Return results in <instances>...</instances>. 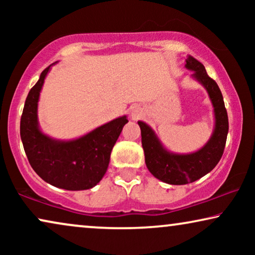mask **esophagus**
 Returning <instances> with one entry per match:
<instances>
[{"instance_id": "34e87169", "label": "esophagus", "mask_w": 255, "mask_h": 255, "mask_svg": "<svg viewBox=\"0 0 255 255\" xmlns=\"http://www.w3.org/2000/svg\"><path fill=\"white\" fill-rule=\"evenodd\" d=\"M142 116V110L140 109V108H137V107H134L133 109L131 110V118L133 121H137V120H139V118H140Z\"/></svg>"}]
</instances>
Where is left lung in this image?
Instances as JSON below:
<instances>
[{
  "instance_id": "obj_1",
  "label": "left lung",
  "mask_w": 255,
  "mask_h": 255,
  "mask_svg": "<svg viewBox=\"0 0 255 255\" xmlns=\"http://www.w3.org/2000/svg\"><path fill=\"white\" fill-rule=\"evenodd\" d=\"M186 62V68L194 72L193 78L207 89L214 107L215 128L207 144L194 153L176 154L163 147L147 124L138 122L146 166L152 175L168 184L194 182L211 172L222 158L229 132L228 113L218 85L207 74L204 66L191 55H188Z\"/></svg>"
}]
</instances>
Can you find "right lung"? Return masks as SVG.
Masks as SVG:
<instances>
[{"label":"right lung","mask_w":255,"mask_h":255,"mask_svg":"<svg viewBox=\"0 0 255 255\" xmlns=\"http://www.w3.org/2000/svg\"><path fill=\"white\" fill-rule=\"evenodd\" d=\"M51 66L41 72L27 94L22 117L20 139L31 167L45 182L66 190L90 189L102 180L110 161L114 145L127 116L118 117L74 140H57L40 131L38 101Z\"/></svg>","instance_id":"right-lung-1"}]
</instances>
